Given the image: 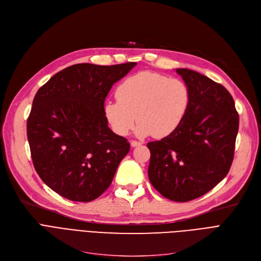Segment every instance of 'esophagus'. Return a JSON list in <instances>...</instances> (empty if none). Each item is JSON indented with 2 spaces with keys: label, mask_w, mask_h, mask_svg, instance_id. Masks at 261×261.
<instances>
[{
  "label": "esophagus",
  "mask_w": 261,
  "mask_h": 261,
  "mask_svg": "<svg viewBox=\"0 0 261 261\" xmlns=\"http://www.w3.org/2000/svg\"><path fill=\"white\" fill-rule=\"evenodd\" d=\"M130 144H131V147H138V146L142 145V143L138 142V141H131Z\"/></svg>",
  "instance_id": "obj_1"
}]
</instances>
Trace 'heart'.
Returning <instances> with one entry per match:
<instances>
[{
	"mask_svg": "<svg viewBox=\"0 0 261 261\" xmlns=\"http://www.w3.org/2000/svg\"><path fill=\"white\" fill-rule=\"evenodd\" d=\"M116 97L118 100H109L103 108L115 133L127 135L138 118L136 134L162 139L179 128L191 95L182 79L143 71L123 80L116 89Z\"/></svg>",
	"mask_w": 261,
	"mask_h": 261,
	"instance_id": "b5f03b06",
	"label": "heart"
}]
</instances>
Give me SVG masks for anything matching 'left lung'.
<instances>
[{"label": "left lung", "mask_w": 261, "mask_h": 261, "mask_svg": "<svg viewBox=\"0 0 261 261\" xmlns=\"http://www.w3.org/2000/svg\"><path fill=\"white\" fill-rule=\"evenodd\" d=\"M176 73L189 87V109L174 132L147 144L148 176L163 197L187 202L208 193L228 173L239 115L222 85L188 68Z\"/></svg>", "instance_id": "1"}]
</instances>
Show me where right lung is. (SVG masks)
<instances>
[{"mask_svg":"<svg viewBox=\"0 0 261 261\" xmlns=\"http://www.w3.org/2000/svg\"><path fill=\"white\" fill-rule=\"evenodd\" d=\"M136 62L79 63L55 74L41 87L27 118L35 169L65 199L90 202L111 185L130 144L108 127L105 99Z\"/></svg>","mask_w":261,"mask_h":261,"instance_id":"right-lung-1","label":"right lung"}]
</instances>
